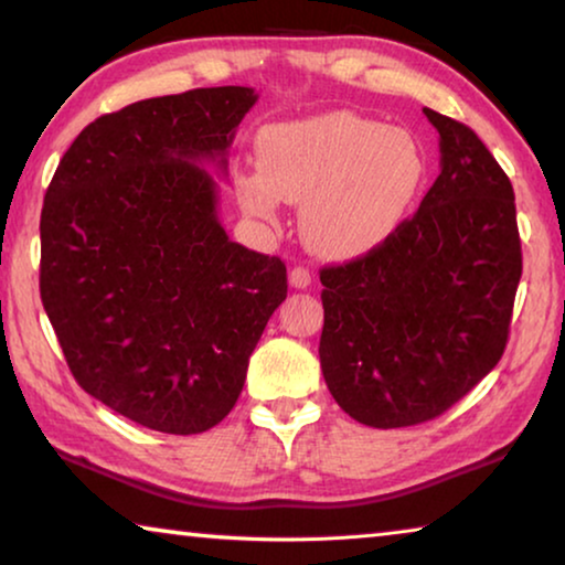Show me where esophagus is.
I'll return each instance as SVG.
<instances>
[{"label":"esophagus","mask_w":565,"mask_h":565,"mask_svg":"<svg viewBox=\"0 0 565 565\" xmlns=\"http://www.w3.org/2000/svg\"><path fill=\"white\" fill-rule=\"evenodd\" d=\"M313 282V275H310L308 267H292L290 269V285L296 290H306Z\"/></svg>","instance_id":"esophagus-1"}]
</instances>
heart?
<instances>
[{"mask_svg":"<svg viewBox=\"0 0 565 565\" xmlns=\"http://www.w3.org/2000/svg\"><path fill=\"white\" fill-rule=\"evenodd\" d=\"M255 154L259 173L234 175L242 209L269 222L277 199L302 206V239L333 259L387 242L411 214L425 170L405 129L347 111L267 127Z\"/></svg>","mask_w":565,"mask_h":565,"instance_id":"1","label":"heart"}]
</instances>
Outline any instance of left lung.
I'll return each instance as SVG.
<instances>
[{
  "label": "left lung",
  "instance_id": "obj_1",
  "mask_svg": "<svg viewBox=\"0 0 565 565\" xmlns=\"http://www.w3.org/2000/svg\"><path fill=\"white\" fill-rule=\"evenodd\" d=\"M423 114L440 175L420 209L377 249L321 269L323 380L372 428L438 418L494 370L522 275L510 178L473 129Z\"/></svg>",
  "mask_w": 565,
  "mask_h": 565
}]
</instances>
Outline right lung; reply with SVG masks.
I'll list each match as a JSON object with an SVG mask.
<instances>
[{"label":"right lung","mask_w":565,"mask_h":565,"mask_svg":"<svg viewBox=\"0 0 565 565\" xmlns=\"http://www.w3.org/2000/svg\"><path fill=\"white\" fill-rule=\"evenodd\" d=\"M257 102L216 86L104 114L65 150L40 214V298L73 377L145 428L222 423L269 316L280 257L218 222L226 150Z\"/></svg>","instance_id":"1"}]
</instances>
